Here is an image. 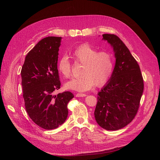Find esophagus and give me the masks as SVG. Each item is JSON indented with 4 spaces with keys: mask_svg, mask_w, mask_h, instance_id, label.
<instances>
[{
    "mask_svg": "<svg viewBox=\"0 0 160 160\" xmlns=\"http://www.w3.org/2000/svg\"><path fill=\"white\" fill-rule=\"evenodd\" d=\"M75 95H76V97H77V98H81V97L82 98V97L87 96V95L85 93H77Z\"/></svg>",
    "mask_w": 160,
    "mask_h": 160,
    "instance_id": "obj_1",
    "label": "esophagus"
}]
</instances>
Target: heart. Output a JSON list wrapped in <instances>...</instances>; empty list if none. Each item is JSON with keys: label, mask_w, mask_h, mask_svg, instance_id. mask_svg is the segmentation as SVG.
<instances>
[{"label": "heart", "mask_w": 160, "mask_h": 160, "mask_svg": "<svg viewBox=\"0 0 160 160\" xmlns=\"http://www.w3.org/2000/svg\"><path fill=\"white\" fill-rule=\"evenodd\" d=\"M71 56L76 62L83 65L81 77L72 79L65 83L67 89L88 91L93 88L105 85L111 78L115 68V59L109 51H99L88 44L77 47ZM71 64L67 56H62L58 61L57 69L66 78L71 76Z\"/></svg>", "instance_id": "b5f03b06"}]
</instances>
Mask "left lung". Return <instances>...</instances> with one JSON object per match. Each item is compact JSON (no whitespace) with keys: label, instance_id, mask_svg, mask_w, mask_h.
<instances>
[{"label":"left lung","instance_id":"obj_1","mask_svg":"<svg viewBox=\"0 0 160 160\" xmlns=\"http://www.w3.org/2000/svg\"><path fill=\"white\" fill-rule=\"evenodd\" d=\"M103 40L112 46L116 61L111 78L98 93L94 115L99 126L115 131L126 126L136 115L143 79L138 62L117 35L103 34Z\"/></svg>","mask_w":160,"mask_h":160}]
</instances>
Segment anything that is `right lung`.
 I'll return each instance as SVG.
<instances>
[{
	"mask_svg": "<svg viewBox=\"0 0 160 160\" xmlns=\"http://www.w3.org/2000/svg\"><path fill=\"white\" fill-rule=\"evenodd\" d=\"M61 40L58 37L42 38L28 52L21 72L27 112L45 129H56L65 122L67 104L74 98L70 91L52 95L61 86L57 69Z\"/></svg>",
	"mask_w": 160,
	"mask_h": 160,
	"instance_id": "1",
	"label": "right lung"
}]
</instances>
